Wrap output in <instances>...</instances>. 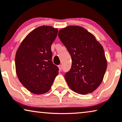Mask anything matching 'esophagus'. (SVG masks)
Listing matches in <instances>:
<instances>
[{"label": "esophagus", "instance_id": "34e87169", "mask_svg": "<svg viewBox=\"0 0 122 122\" xmlns=\"http://www.w3.org/2000/svg\"><path fill=\"white\" fill-rule=\"evenodd\" d=\"M58 67H59V71H61V70H62V66L60 64V65H59V66H58Z\"/></svg>", "mask_w": 122, "mask_h": 122}]
</instances>
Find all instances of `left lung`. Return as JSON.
I'll list each match as a JSON object with an SVG mask.
<instances>
[{
  "mask_svg": "<svg viewBox=\"0 0 122 122\" xmlns=\"http://www.w3.org/2000/svg\"><path fill=\"white\" fill-rule=\"evenodd\" d=\"M58 36L72 58V67L64 75L68 86L79 94L92 92L102 83L107 70L102 45L92 34L78 26L62 28Z\"/></svg>",
  "mask_w": 122,
  "mask_h": 122,
  "instance_id": "left-lung-1",
  "label": "left lung"
}]
</instances>
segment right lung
<instances>
[{"instance_id":"add662e5","label":"right lung","mask_w":122,"mask_h":122,"mask_svg":"<svg viewBox=\"0 0 122 122\" xmlns=\"http://www.w3.org/2000/svg\"><path fill=\"white\" fill-rule=\"evenodd\" d=\"M58 29L42 26L31 31L21 42L15 58V70L20 83L35 94L51 88L59 68L52 62L51 46Z\"/></svg>"}]
</instances>
